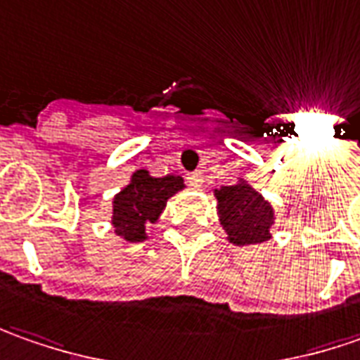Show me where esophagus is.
Masks as SVG:
<instances>
[{
	"label": "esophagus",
	"instance_id": "obj_1",
	"mask_svg": "<svg viewBox=\"0 0 360 360\" xmlns=\"http://www.w3.org/2000/svg\"><path fill=\"white\" fill-rule=\"evenodd\" d=\"M187 183L191 185V187H201L203 185V173L201 171H193L187 175Z\"/></svg>",
	"mask_w": 360,
	"mask_h": 360
}]
</instances>
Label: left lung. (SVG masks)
Masks as SVG:
<instances>
[{"label":"left lung","instance_id":"1","mask_svg":"<svg viewBox=\"0 0 360 360\" xmlns=\"http://www.w3.org/2000/svg\"><path fill=\"white\" fill-rule=\"evenodd\" d=\"M217 199V217L227 233V241L239 247L261 245L273 239L277 223L275 207L249 181L237 177L233 185L213 189Z\"/></svg>","mask_w":360,"mask_h":360}]
</instances>
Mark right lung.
Returning <instances> with one entry per match:
<instances>
[{"label": "right lung", "mask_w": 360, "mask_h": 360, "mask_svg": "<svg viewBox=\"0 0 360 360\" xmlns=\"http://www.w3.org/2000/svg\"><path fill=\"white\" fill-rule=\"evenodd\" d=\"M187 185L181 175L153 177L147 169H135L129 183L111 199V227L127 243H141L149 227L159 223L167 201Z\"/></svg>", "instance_id": "1"}]
</instances>
